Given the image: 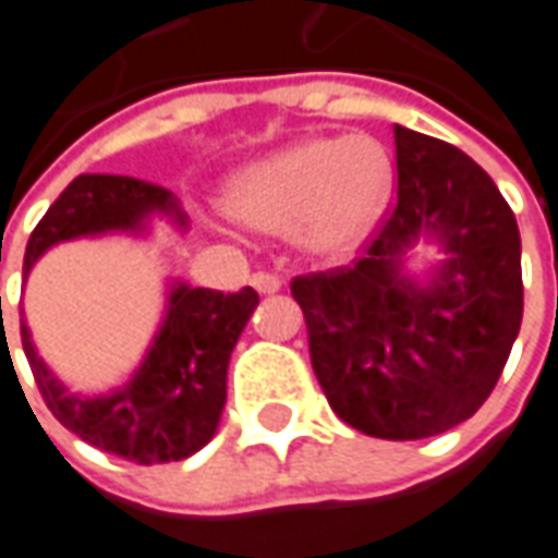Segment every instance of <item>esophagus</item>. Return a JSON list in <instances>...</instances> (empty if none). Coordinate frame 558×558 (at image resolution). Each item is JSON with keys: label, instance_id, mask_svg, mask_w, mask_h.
<instances>
[{"label": "esophagus", "instance_id": "esophagus-1", "mask_svg": "<svg viewBox=\"0 0 558 558\" xmlns=\"http://www.w3.org/2000/svg\"><path fill=\"white\" fill-rule=\"evenodd\" d=\"M251 283L256 287V292H263V295H271V292H278L283 287V280L278 275H268V271H256Z\"/></svg>", "mask_w": 558, "mask_h": 558}]
</instances>
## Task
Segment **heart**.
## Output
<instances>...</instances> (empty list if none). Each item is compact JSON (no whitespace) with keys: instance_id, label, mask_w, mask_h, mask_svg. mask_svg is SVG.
Returning <instances> with one entry per match:
<instances>
[{"instance_id":"1","label":"heart","mask_w":558,"mask_h":558,"mask_svg":"<svg viewBox=\"0 0 558 558\" xmlns=\"http://www.w3.org/2000/svg\"><path fill=\"white\" fill-rule=\"evenodd\" d=\"M395 158L383 140L307 137L244 167L223 206L254 232H290L316 259H347L395 196Z\"/></svg>"}]
</instances>
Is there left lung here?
I'll list each match as a JSON object with an SVG mask.
<instances>
[{"mask_svg": "<svg viewBox=\"0 0 558 558\" xmlns=\"http://www.w3.org/2000/svg\"><path fill=\"white\" fill-rule=\"evenodd\" d=\"M398 203L350 268L292 280L331 410L376 439H424L490 398L523 319L511 206L457 146L395 125ZM424 238L444 263L418 279Z\"/></svg>", "mask_w": 558, "mask_h": 558, "instance_id": "obj_1", "label": "left lung"}]
</instances>
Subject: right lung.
Instances as JSON below:
<instances>
[{"mask_svg": "<svg viewBox=\"0 0 558 558\" xmlns=\"http://www.w3.org/2000/svg\"><path fill=\"white\" fill-rule=\"evenodd\" d=\"M151 218H167L187 232V215L167 187L131 175H77L29 235L23 278L53 244L107 232L146 235ZM256 304L259 295L251 287L218 292L170 283L167 314L146 359L125 386L107 395L68 391L35 350L26 319H20V338L44 403L68 430L107 454L151 466L196 454L215 436L227 403L230 355Z\"/></svg>", "mask_w": 558, "mask_h": 558, "instance_id": "obj_1", "label": "right lung"}]
</instances>
